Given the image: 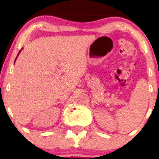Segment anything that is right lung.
I'll return each instance as SVG.
<instances>
[{
  "label": "right lung",
  "mask_w": 159,
  "mask_h": 159,
  "mask_svg": "<svg viewBox=\"0 0 159 159\" xmlns=\"http://www.w3.org/2000/svg\"><path fill=\"white\" fill-rule=\"evenodd\" d=\"M21 51H19V53H18V55H17V56H18L19 55V53H20V52H21ZM17 56H16V59H15V61H14V62H15V61H16V58H17Z\"/></svg>",
  "instance_id": "obj_1"
}]
</instances>
